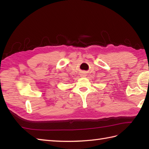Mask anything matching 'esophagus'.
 I'll return each mask as SVG.
<instances>
[{"mask_svg":"<svg viewBox=\"0 0 149 149\" xmlns=\"http://www.w3.org/2000/svg\"><path fill=\"white\" fill-rule=\"evenodd\" d=\"M81 75H82V77H84V76H85V75H84V74H82Z\"/></svg>","mask_w":149,"mask_h":149,"instance_id":"obj_1","label":"esophagus"}]
</instances>
